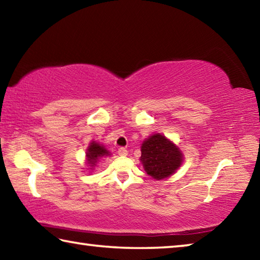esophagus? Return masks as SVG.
Segmentation results:
<instances>
[{
	"mask_svg": "<svg viewBox=\"0 0 260 260\" xmlns=\"http://www.w3.org/2000/svg\"><path fill=\"white\" fill-rule=\"evenodd\" d=\"M127 153H128V151H127L125 148L118 149V155H119V156H127Z\"/></svg>",
	"mask_w": 260,
	"mask_h": 260,
	"instance_id": "esophagus-1",
	"label": "esophagus"
}]
</instances>
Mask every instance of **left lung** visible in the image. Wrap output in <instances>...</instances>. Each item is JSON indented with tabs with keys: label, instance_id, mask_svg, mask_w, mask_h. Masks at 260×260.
<instances>
[{
	"label": "left lung",
	"instance_id": "obj_1",
	"mask_svg": "<svg viewBox=\"0 0 260 260\" xmlns=\"http://www.w3.org/2000/svg\"><path fill=\"white\" fill-rule=\"evenodd\" d=\"M140 160L148 175L161 180L175 173L181 166L183 155L173 142L164 135L156 133L143 141Z\"/></svg>",
	"mask_w": 260,
	"mask_h": 260
}]
</instances>
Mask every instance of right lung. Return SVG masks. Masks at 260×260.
<instances>
[{"mask_svg":"<svg viewBox=\"0 0 260 260\" xmlns=\"http://www.w3.org/2000/svg\"><path fill=\"white\" fill-rule=\"evenodd\" d=\"M107 156H110V152L105 149V147L93 141V142L88 146L87 152H86L87 164L91 167H95L101 158L107 157Z\"/></svg>","mask_w":260,"mask_h":260,"instance_id":"add662e5","label":"right lung"}]
</instances>
